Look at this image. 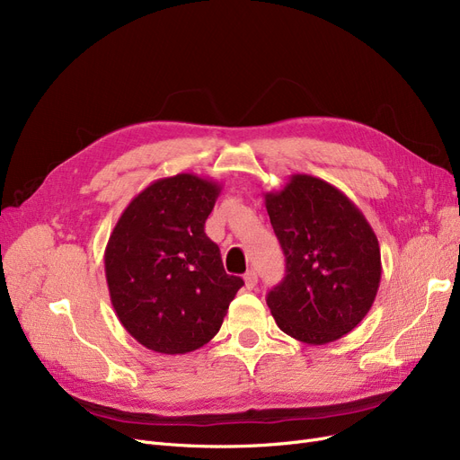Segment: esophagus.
I'll list each match as a JSON object with an SVG mask.
<instances>
[{
	"label": "esophagus",
	"instance_id": "obj_1",
	"mask_svg": "<svg viewBox=\"0 0 460 460\" xmlns=\"http://www.w3.org/2000/svg\"><path fill=\"white\" fill-rule=\"evenodd\" d=\"M243 279H245V287L251 290V288L256 287V283H259V275H256L254 270H249V271L245 273Z\"/></svg>",
	"mask_w": 460,
	"mask_h": 460
}]
</instances>
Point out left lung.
I'll return each instance as SVG.
<instances>
[{
	"label": "left lung",
	"instance_id": "8db88e82",
	"mask_svg": "<svg viewBox=\"0 0 460 460\" xmlns=\"http://www.w3.org/2000/svg\"><path fill=\"white\" fill-rule=\"evenodd\" d=\"M266 209L285 254V278L268 307L290 338L340 340L368 314L381 281L379 242L362 211L330 182L296 173Z\"/></svg>",
	"mask_w": 460,
	"mask_h": 460
}]
</instances>
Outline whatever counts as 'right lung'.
I'll return each mask as SVG.
<instances>
[{"mask_svg":"<svg viewBox=\"0 0 460 460\" xmlns=\"http://www.w3.org/2000/svg\"><path fill=\"white\" fill-rule=\"evenodd\" d=\"M220 189L194 173L158 179L109 235V296L128 334L151 351L185 355L206 345L243 287L204 230Z\"/></svg>","mask_w":460,"mask_h":460,"instance_id":"right-lung-1","label":"right lung"}]
</instances>
